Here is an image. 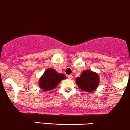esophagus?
Returning <instances> with one entry per match:
<instances>
[{"label":"esophagus","mask_w":130,"mask_h":130,"mask_svg":"<svg viewBox=\"0 0 130 130\" xmlns=\"http://www.w3.org/2000/svg\"><path fill=\"white\" fill-rule=\"evenodd\" d=\"M68 78H69V79H72L73 78L72 75H68Z\"/></svg>","instance_id":"esophagus-1"}]
</instances>
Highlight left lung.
Listing matches in <instances>:
<instances>
[{
    "label": "left lung",
    "instance_id": "left-lung-1",
    "mask_svg": "<svg viewBox=\"0 0 130 130\" xmlns=\"http://www.w3.org/2000/svg\"><path fill=\"white\" fill-rule=\"evenodd\" d=\"M76 84L80 89L90 92L94 91L99 84V77L97 73L86 70L76 78Z\"/></svg>",
    "mask_w": 130,
    "mask_h": 130
}]
</instances>
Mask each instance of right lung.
Wrapping results in <instances>:
<instances>
[{"mask_svg": "<svg viewBox=\"0 0 130 130\" xmlns=\"http://www.w3.org/2000/svg\"><path fill=\"white\" fill-rule=\"evenodd\" d=\"M65 78L66 76L63 73H58L53 69H48L39 80V86L44 91H48L55 88Z\"/></svg>", "mask_w": 130, "mask_h": 130, "instance_id": "obj_1", "label": "right lung"}]
</instances>
